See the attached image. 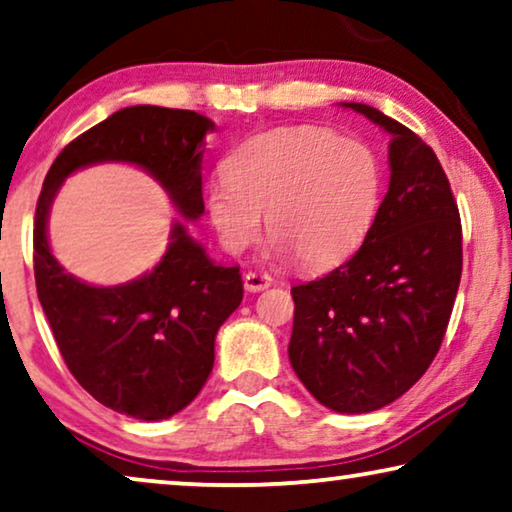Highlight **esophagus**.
<instances>
[{
  "instance_id": "obj_1",
  "label": "esophagus",
  "mask_w": 512,
  "mask_h": 512,
  "mask_svg": "<svg viewBox=\"0 0 512 512\" xmlns=\"http://www.w3.org/2000/svg\"><path fill=\"white\" fill-rule=\"evenodd\" d=\"M243 285H246L248 292H264L266 287H271V278L266 273H246Z\"/></svg>"
}]
</instances>
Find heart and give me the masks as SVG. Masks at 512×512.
Masks as SVG:
<instances>
[{
  "instance_id": "heart-1",
  "label": "heart",
  "mask_w": 512,
  "mask_h": 512,
  "mask_svg": "<svg viewBox=\"0 0 512 512\" xmlns=\"http://www.w3.org/2000/svg\"><path fill=\"white\" fill-rule=\"evenodd\" d=\"M379 160L368 144L317 126L250 137L211 183L207 207L227 253L239 255L266 230L278 257L324 269L361 246L377 216Z\"/></svg>"
}]
</instances>
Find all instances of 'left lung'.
<instances>
[{"mask_svg": "<svg viewBox=\"0 0 512 512\" xmlns=\"http://www.w3.org/2000/svg\"><path fill=\"white\" fill-rule=\"evenodd\" d=\"M391 135V181L352 259L292 287L289 363L312 398L338 414L398 400L430 368L462 276V225L434 151L363 103H340Z\"/></svg>", "mask_w": 512, "mask_h": 512, "instance_id": "left-lung-1", "label": "left lung"}]
</instances>
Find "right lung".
Wrapping results in <instances>:
<instances>
[{
  "label": "right lung",
  "mask_w": 512,
  "mask_h": 512,
  "mask_svg": "<svg viewBox=\"0 0 512 512\" xmlns=\"http://www.w3.org/2000/svg\"><path fill=\"white\" fill-rule=\"evenodd\" d=\"M213 128L193 110L131 105L114 112L64 147L36 204V292L59 352L89 395L140 421L172 418L207 384L216 333L243 299L239 266L213 262L174 220L154 269L124 285H89L52 255L50 209L73 172L126 163L154 177L181 218L200 220L204 137Z\"/></svg>",
  "instance_id": "1"
}]
</instances>
